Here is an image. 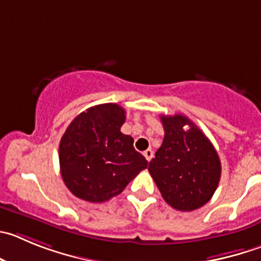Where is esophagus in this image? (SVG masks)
Wrapping results in <instances>:
<instances>
[{
  "instance_id": "1",
  "label": "esophagus",
  "mask_w": 261,
  "mask_h": 261,
  "mask_svg": "<svg viewBox=\"0 0 261 261\" xmlns=\"http://www.w3.org/2000/svg\"><path fill=\"white\" fill-rule=\"evenodd\" d=\"M143 156H145V158H146V160L150 161L151 159H152V156H153V151L151 150V148H147V150H146L145 152H143Z\"/></svg>"
}]
</instances>
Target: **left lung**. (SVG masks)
Instances as JSON below:
<instances>
[{
    "label": "left lung",
    "mask_w": 261,
    "mask_h": 261,
    "mask_svg": "<svg viewBox=\"0 0 261 261\" xmlns=\"http://www.w3.org/2000/svg\"><path fill=\"white\" fill-rule=\"evenodd\" d=\"M163 143L148 172L164 200L180 212L203 206L220 180V159L209 138L183 115H161ZM188 125L190 128L185 129Z\"/></svg>",
    "instance_id": "obj_1"
}]
</instances>
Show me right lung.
I'll return each mask as SVG.
<instances>
[{
    "mask_svg": "<svg viewBox=\"0 0 261 261\" xmlns=\"http://www.w3.org/2000/svg\"><path fill=\"white\" fill-rule=\"evenodd\" d=\"M125 110L102 103L79 114L66 128L59 147L60 172L74 196L105 202L123 192L148 165L133 147V138L120 132Z\"/></svg>",
    "mask_w": 261,
    "mask_h": 261,
    "instance_id": "right-lung-1",
    "label": "right lung"
}]
</instances>
